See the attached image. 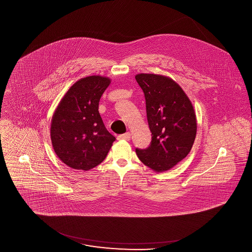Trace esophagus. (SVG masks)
<instances>
[{
  "label": "esophagus",
  "mask_w": 252,
  "mask_h": 252,
  "mask_svg": "<svg viewBox=\"0 0 252 252\" xmlns=\"http://www.w3.org/2000/svg\"><path fill=\"white\" fill-rule=\"evenodd\" d=\"M117 139L118 140H125V141H129L130 140V133H125V134H122V135H119L118 137H117Z\"/></svg>",
  "instance_id": "obj_1"
}]
</instances>
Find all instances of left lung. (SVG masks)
<instances>
[{
	"label": "left lung",
	"mask_w": 252,
	"mask_h": 252,
	"mask_svg": "<svg viewBox=\"0 0 252 252\" xmlns=\"http://www.w3.org/2000/svg\"><path fill=\"white\" fill-rule=\"evenodd\" d=\"M135 79L144 93L152 132L150 146L137 148L136 154L153 171H168L191 150L197 133L193 105L180 85L167 76L141 73Z\"/></svg>",
	"instance_id": "left-lung-1"
}]
</instances>
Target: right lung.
I'll return each instance as SVG.
<instances>
[{
	"instance_id": "add662e5",
	"label": "right lung",
	"mask_w": 252,
	"mask_h": 252,
	"mask_svg": "<svg viewBox=\"0 0 252 252\" xmlns=\"http://www.w3.org/2000/svg\"><path fill=\"white\" fill-rule=\"evenodd\" d=\"M111 79L89 76L76 81L52 115L51 139L55 154L75 170L89 171L103 161L115 137L102 121L98 105Z\"/></svg>"
}]
</instances>
